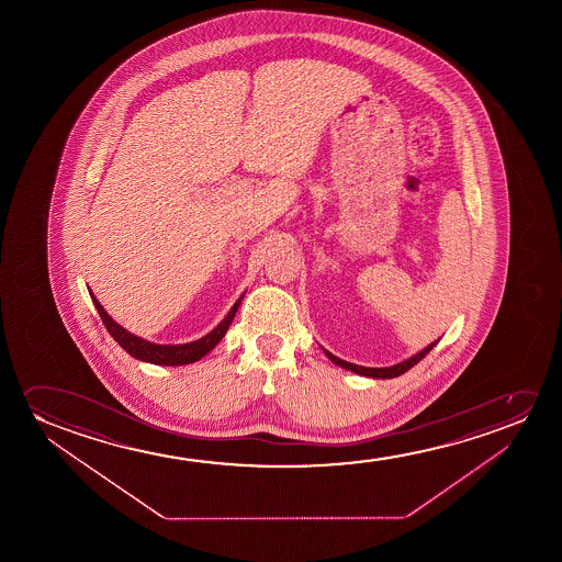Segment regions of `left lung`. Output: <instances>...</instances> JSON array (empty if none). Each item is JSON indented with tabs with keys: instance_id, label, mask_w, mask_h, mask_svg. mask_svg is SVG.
<instances>
[{
	"instance_id": "1",
	"label": "left lung",
	"mask_w": 562,
	"mask_h": 562,
	"mask_svg": "<svg viewBox=\"0 0 562 562\" xmlns=\"http://www.w3.org/2000/svg\"><path fill=\"white\" fill-rule=\"evenodd\" d=\"M436 344H438V339H436V341H431L430 346L424 347L423 351H418V353L413 355V357H408L405 361L397 362V364L385 367V369H370V367H361V364H353V362L344 361V359H339L336 355H331L330 351H326L324 347L323 351L326 353V357L334 362V364H338L341 369L351 370V372L359 374V376L382 378V380H387V378L401 376V374H405L408 369H413L416 362L423 361L424 357L430 353Z\"/></svg>"
}]
</instances>
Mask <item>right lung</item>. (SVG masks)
Instances as JSON below:
<instances>
[{
    "label": "right lung",
    "instance_id": "1",
    "mask_svg": "<svg viewBox=\"0 0 562 562\" xmlns=\"http://www.w3.org/2000/svg\"><path fill=\"white\" fill-rule=\"evenodd\" d=\"M90 292V290H88ZM93 305L100 313L101 321L105 324L109 334L113 336L116 344L123 347L126 353L132 355L134 359L138 361L151 362V364H162V367H180V364H190V362L200 361L205 355L215 349L216 344L224 338V334L228 331L234 316L238 313L239 303L244 300V295L239 297L234 307L228 311V315L224 316L223 321L218 326H215L213 330L209 331L207 336L190 341V344H178V346H161V344H154V341H147V339L138 338L131 331L123 328L121 324L115 323L111 316L108 315V311L101 307L100 301L95 300V295L90 292Z\"/></svg>",
    "mask_w": 562,
    "mask_h": 562
}]
</instances>
